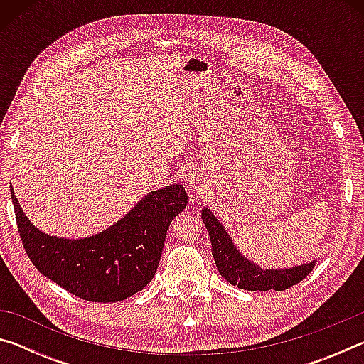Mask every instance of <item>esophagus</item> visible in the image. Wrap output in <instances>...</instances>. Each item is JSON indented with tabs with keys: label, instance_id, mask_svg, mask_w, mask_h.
<instances>
[{
	"label": "esophagus",
	"instance_id": "34e87169",
	"mask_svg": "<svg viewBox=\"0 0 364 364\" xmlns=\"http://www.w3.org/2000/svg\"><path fill=\"white\" fill-rule=\"evenodd\" d=\"M188 189L191 191V196H193V199H196V197H199L202 194V191H204V180H202L200 175L193 173L189 176Z\"/></svg>",
	"mask_w": 364,
	"mask_h": 364
}]
</instances>
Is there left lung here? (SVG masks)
Returning a JSON list of instances; mask_svg holds the SVG:
<instances>
[{
    "label": "left lung",
    "mask_w": 364,
    "mask_h": 364,
    "mask_svg": "<svg viewBox=\"0 0 364 364\" xmlns=\"http://www.w3.org/2000/svg\"><path fill=\"white\" fill-rule=\"evenodd\" d=\"M200 218L207 228L212 242V255L220 274L232 286L244 291H286L297 284L315 268L319 258L297 264L291 268H264L260 263L252 262L234 244L231 234L220 218L208 207H202Z\"/></svg>",
    "instance_id": "obj_1"
}]
</instances>
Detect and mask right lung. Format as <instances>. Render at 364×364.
<instances>
[{
  "label": "right lung",
  "mask_w": 364,
  "mask_h": 364,
  "mask_svg": "<svg viewBox=\"0 0 364 364\" xmlns=\"http://www.w3.org/2000/svg\"><path fill=\"white\" fill-rule=\"evenodd\" d=\"M17 228L30 262L48 279L88 301L112 304L132 297L156 274L168 226L188 205L181 184L147 193L101 232L59 237L28 220L11 186Z\"/></svg>",
  "instance_id": "1"
}]
</instances>
